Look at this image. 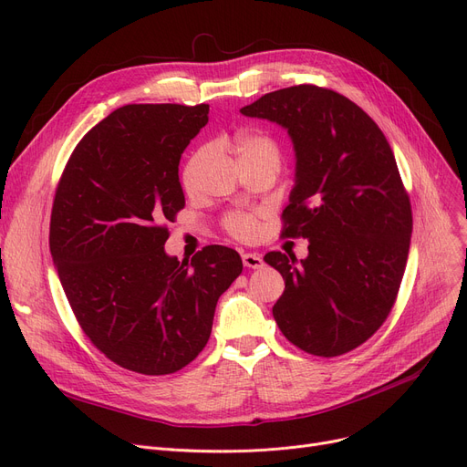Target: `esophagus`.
Wrapping results in <instances>:
<instances>
[{
	"label": "esophagus",
	"mask_w": 467,
	"mask_h": 467,
	"mask_svg": "<svg viewBox=\"0 0 467 467\" xmlns=\"http://www.w3.org/2000/svg\"><path fill=\"white\" fill-rule=\"evenodd\" d=\"M242 263L248 268H261L265 265V261L259 254H242Z\"/></svg>",
	"instance_id": "1"
}]
</instances>
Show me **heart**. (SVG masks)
<instances>
[{
	"mask_svg": "<svg viewBox=\"0 0 467 467\" xmlns=\"http://www.w3.org/2000/svg\"><path fill=\"white\" fill-rule=\"evenodd\" d=\"M233 151L242 168L250 164H268L278 170L284 159L278 141L273 136L259 130H240L238 134H234ZM202 159L204 150H199L189 157V161L183 166L182 183L187 191L194 187L196 170H199ZM223 227L231 236L238 240H250L257 233V215L246 210H233L223 217Z\"/></svg>",
	"mask_w": 467,
	"mask_h": 467,
	"instance_id": "heart-1",
	"label": "heart"
}]
</instances>
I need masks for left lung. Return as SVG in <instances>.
Masks as SVG:
<instances>
[{"label":"left lung","instance_id":"1","mask_svg":"<svg viewBox=\"0 0 467 467\" xmlns=\"http://www.w3.org/2000/svg\"><path fill=\"white\" fill-rule=\"evenodd\" d=\"M240 111L287 129L297 157L282 236L306 238L308 257L265 255L285 280L275 320L312 356L347 354L386 322L405 273L412 210L396 157L377 122L331 88L287 87Z\"/></svg>","mask_w":467,"mask_h":467}]
</instances>
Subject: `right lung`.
Returning a JSON list of instances; mask_svg holds the SVG:
<instances>
[{
  "label": "right lung",
  "mask_w": 467,
  "mask_h": 467,
  "mask_svg": "<svg viewBox=\"0 0 467 467\" xmlns=\"http://www.w3.org/2000/svg\"><path fill=\"white\" fill-rule=\"evenodd\" d=\"M208 104H130L90 129L57 187L48 246L83 333L113 363L170 375L202 352L240 255L206 246L191 263L164 252L185 206L182 153Z\"/></svg>",
  "instance_id": "1"
}]
</instances>
